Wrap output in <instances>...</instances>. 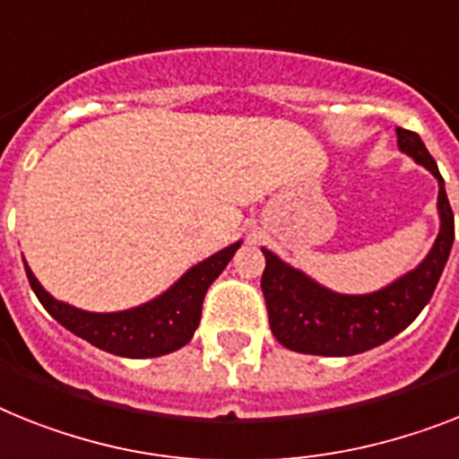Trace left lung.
Listing matches in <instances>:
<instances>
[{
  "label": "left lung",
  "mask_w": 459,
  "mask_h": 459,
  "mask_svg": "<svg viewBox=\"0 0 459 459\" xmlns=\"http://www.w3.org/2000/svg\"><path fill=\"white\" fill-rule=\"evenodd\" d=\"M396 143L403 154L425 166L438 183V234L425 260L373 293H338L314 281L293 264L263 248V293L274 338L286 350L316 357H351L399 335L431 300L441 272L455 241V218L443 187L438 166L418 134L396 128Z\"/></svg>",
  "instance_id": "1"
}]
</instances>
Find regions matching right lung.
Instances as JSON below:
<instances>
[{"instance_id":"add662e5","label":"right lung","mask_w":459,"mask_h":459,"mask_svg":"<svg viewBox=\"0 0 459 459\" xmlns=\"http://www.w3.org/2000/svg\"><path fill=\"white\" fill-rule=\"evenodd\" d=\"M241 241H234L202 263L192 264L170 289L121 312H86L63 300H56L25 263L30 286L53 319L77 338L117 357L152 359L180 350L192 340L202 321V305L208 286L221 276L227 263L238 251Z\"/></svg>"}]
</instances>
